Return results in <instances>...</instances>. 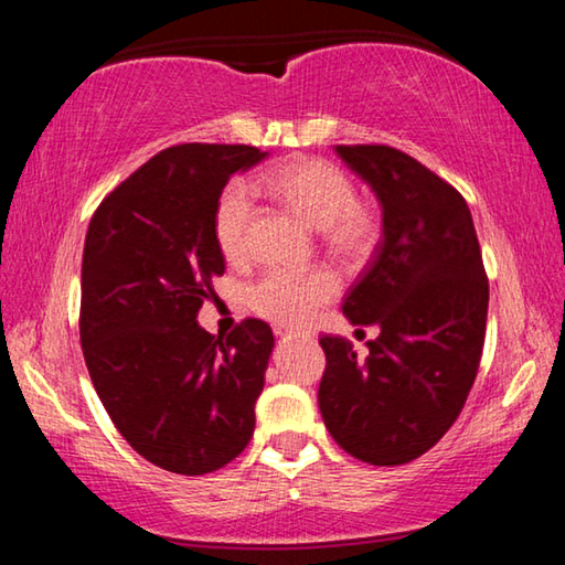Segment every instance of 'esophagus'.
<instances>
[{"label": "esophagus", "mask_w": 565, "mask_h": 565, "mask_svg": "<svg viewBox=\"0 0 565 565\" xmlns=\"http://www.w3.org/2000/svg\"><path fill=\"white\" fill-rule=\"evenodd\" d=\"M276 337H286V331H281V329H276Z\"/></svg>", "instance_id": "34e87169"}]
</instances>
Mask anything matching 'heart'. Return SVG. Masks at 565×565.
<instances>
[{
	"mask_svg": "<svg viewBox=\"0 0 565 565\" xmlns=\"http://www.w3.org/2000/svg\"><path fill=\"white\" fill-rule=\"evenodd\" d=\"M303 222L319 228L323 246L347 264L369 259L381 236L374 209L356 202V186L347 171L323 159H296L266 179ZM254 199L244 181L228 184L214 209V238L226 262L244 264L252 256ZM339 294V276L331 269L279 271L259 276L246 291L252 311L284 329H299L313 319L323 303Z\"/></svg>",
	"mask_w": 565,
	"mask_h": 565,
	"instance_id": "obj_1",
	"label": "heart"
}]
</instances>
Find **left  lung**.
Masks as SVG:
<instances>
[{
  "label": "left lung",
  "mask_w": 565,
  "mask_h": 565,
  "mask_svg": "<svg viewBox=\"0 0 565 565\" xmlns=\"http://www.w3.org/2000/svg\"><path fill=\"white\" fill-rule=\"evenodd\" d=\"M337 154L384 216V238L343 313L381 333L363 361L343 337L319 339V408L343 451L401 466L441 441L461 414L483 353L489 279L471 212L448 181L386 145H339Z\"/></svg>",
  "instance_id": "1"
}]
</instances>
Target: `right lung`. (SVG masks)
I'll list each match as a JSON object with an SVG mask.
<instances>
[{
    "label": "right lung",
    "instance_id": "1",
    "mask_svg": "<svg viewBox=\"0 0 565 565\" xmlns=\"http://www.w3.org/2000/svg\"><path fill=\"white\" fill-rule=\"evenodd\" d=\"M264 157L246 145L169 147L104 196L89 222L84 361L117 431L171 473H212L254 436L271 327L244 319L214 337L196 313L224 274L218 196L232 174Z\"/></svg>",
    "mask_w": 565,
    "mask_h": 565
}]
</instances>
